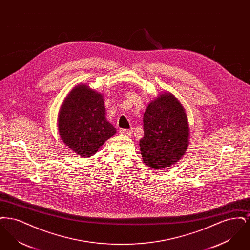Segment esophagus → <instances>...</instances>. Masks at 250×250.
Instances as JSON below:
<instances>
[{"label":"esophagus","mask_w":250,"mask_h":250,"mask_svg":"<svg viewBox=\"0 0 250 250\" xmlns=\"http://www.w3.org/2000/svg\"><path fill=\"white\" fill-rule=\"evenodd\" d=\"M120 133H121L122 135L127 136V137H131L132 134H133V130H132V129H122V130H120Z\"/></svg>","instance_id":"34e87169"}]
</instances>
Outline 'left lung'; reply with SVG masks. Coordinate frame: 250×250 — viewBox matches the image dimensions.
I'll return each instance as SVG.
<instances>
[{"label": "left lung", "mask_w": 250, "mask_h": 250, "mask_svg": "<svg viewBox=\"0 0 250 250\" xmlns=\"http://www.w3.org/2000/svg\"><path fill=\"white\" fill-rule=\"evenodd\" d=\"M144 136L140 140L143 162L154 169L175 164L189 144V125L185 107L171 93L152 100L143 115Z\"/></svg>", "instance_id": "left-lung-1"}]
</instances>
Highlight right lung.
Returning <instances> with one entry per match:
<instances>
[{
    "label": "right lung",
    "instance_id": "right-lung-1",
    "mask_svg": "<svg viewBox=\"0 0 250 250\" xmlns=\"http://www.w3.org/2000/svg\"><path fill=\"white\" fill-rule=\"evenodd\" d=\"M60 138L82 157L95 155L116 133L106 117L104 96L85 84L74 87L63 100L58 114Z\"/></svg>",
    "mask_w": 250,
    "mask_h": 250
}]
</instances>
